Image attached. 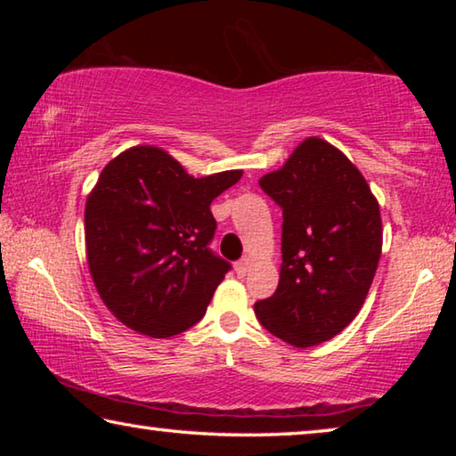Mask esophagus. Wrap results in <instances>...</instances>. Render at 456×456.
<instances>
[{"instance_id": "1", "label": "esophagus", "mask_w": 456, "mask_h": 456, "mask_svg": "<svg viewBox=\"0 0 456 456\" xmlns=\"http://www.w3.org/2000/svg\"><path fill=\"white\" fill-rule=\"evenodd\" d=\"M235 272L239 277H243L247 272H249V261L247 259H239L235 264Z\"/></svg>"}]
</instances>
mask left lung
<instances>
[{"instance_id":"8db88e82","label":"left lung","mask_w":456,"mask_h":456,"mask_svg":"<svg viewBox=\"0 0 456 456\" xmlns=\"http://www.w3.org/2000/svg\"><path fill=\"white\" fill-rule=\"evenodd\" d=\"M259 187L281 207V272L256 302L269 334L296 348L334 338L356 318L382 251L380 207L362 173L322 138H307Z\"/></svg>"}]
</instances>
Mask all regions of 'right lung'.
I'll return each instance as SVG.
<instances>
[{
    "label": "right lung",
    "mask_w": 456,
    "mask_h": 456,
    "mask_svg": "<svg viewBox=\"0 0 456 456\" xmlns=\"http://www.w3.org/2000/svg\"><path fill=\"white\" fill-rule=\"evenodd\" d=\"M241 179H195L157 146L110 160L86 200V256L96 289L117 318L151 338H171L203 318L231 269L211 249L209 205Z\"/></svg>",
    "instance_id": "1"
}]
</instances>
